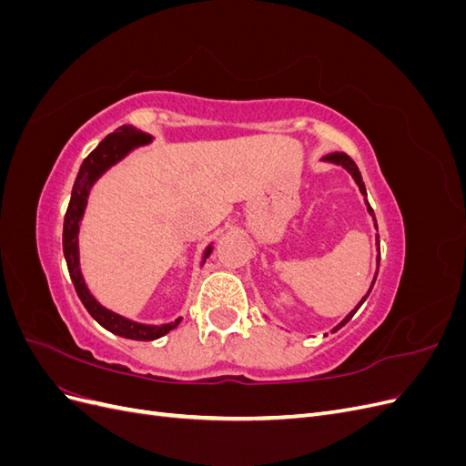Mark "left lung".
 <instances>
[{
	"mask_svg": "<svg viewBox=\"0 0 466 466\" xmlns=\"http://www.w3.org/2000/svg\"><path fill=\"white\" fill-rule=\"evenodd\" d=\"M322 161H329V163H334V165H340V167H344L346 168V171L351 175V178H354L356 180V185L360 187V192L363 194V196H368V192H365V185H363V180H361V173H360V168H358V165L354 163V161H351V157H350V155H346V153H329V155H324V157H322ZM365 204H368V202H365ZM368 211H370V214L373 216V209H371V206L368 204ZM373 219H375V216H373ZM375 228H377V221H375ZM377 247H379V237H377ZM379 257H380V252H379ZM379 257H377V270H379ZM377 278V276H375ZM375 278H373V284H375ZM373 284H371V288H373ZM371 288H370V291H371ZM370 291H368V295H370ZM368 295H365V298L360 301V305L354 309V311H351L340 324H338V327L334 329V330H338V329H342L344 327V324L351 319V317H354L356 315V311H358V309L361 307V303L365 301V299H368Z\"/></svg>",
	"mask_w": 466,
	"mask_h": 466,
	"instance_id": "1",
	"label": "left lung"
}]
</instances>
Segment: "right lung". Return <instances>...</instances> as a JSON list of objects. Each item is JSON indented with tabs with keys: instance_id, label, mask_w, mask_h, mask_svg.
I'll return each instance as SVG.
<instances>
[{
	"instance_id": "add662e5",
	"label": "right lung",
	"mask_w": 466,
	"mask_h": 466,
	"mask_svg": "<svg viewBox=\"0 0 466 466\" xmlns=\"http://www.w3.org/2000/svg\"><path fill=\"white\" fill-rule=\"evenodd\" d=\"M149 142H151L149 134L139 132L132 128V126H120L116 132L108 134L103 142L87 155L86 161L81 163L77 178L74 182L72 198H69L67 211L64 218V257L67 262L69 278H72L74 288L77 291V298L81 299L83 305H86L89 315L101 324L103 329L110 330L112 334H118L122 338H130V340H157V338L171 332L180 322V319L168 324H142L108 311L106 307H103L89 293L86 279L81 276L77 235H79V221L83 218V211H86L87 196L91 187L95 185V180L105 171H108L112 165H116L120 159H124L132 149L146 146ZM209 252H211V245L206 248L202 262H206Z\"/></svg>"
}]
</instances>
